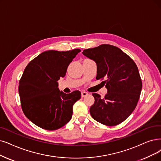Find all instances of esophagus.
<instances>
[{
	"label": "esophagus",
	"mask_w": 161,
	"mask_h": 161,
	"mask_svg": "<svg viewBox=\"0 0 161 161\" xmlns=\"http://www.w3.org/2000/svg\"><path fill=\"white\" fill-rule=\"evenodd\" d=\"M88 94V92H81V96H82V98L83 97H85V96H86Z\"/></svg>",
	"instance_id": "obj_1"
}]
</instances>
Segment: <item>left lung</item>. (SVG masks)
Listing matches in <instances>:
<instances>
[{"label": "left lung", "instance_id": "left-lung-1", "mask_svg": "<svg viewBox=\"0 0 161 161\" xmlns=\"http://www.w3.org/2000/svg\"><path fill=\"white\" fill-rule=\"evenodd\" d=\"M82 54L96 62V79H104L102 82L108 90L104 98L92 94L95 101L90 108L91 116L108 126L121 124L135 110L142 88L136 64L119 48L108 44L85 49Z\"/></svg>", "mask_w": 161, "mask_h": 161}]
</instances>
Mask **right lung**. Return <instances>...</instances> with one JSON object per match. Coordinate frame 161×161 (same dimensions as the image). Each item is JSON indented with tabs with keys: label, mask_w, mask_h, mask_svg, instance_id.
I'll list each match as a JSON object with an SVG mask.
<instances>
[{
	"label": "right lung",
	"mask_w": 161,
	"mask_h": 161,
	"mask_svg": "<svg viewBox=\"0 0 161 161\" xmlns=\"http://www.w3.org/2000/svg\"><path fill=\"white\" fill-rule=\"evenodd\" d=\"M79 52V49L44 51L24 70L18 86L22 111L42 129L58 130L72 118L73 104L80 98L81 93H64L59 90L57 81L65 76L69 64Z\"/></svg>",
	"instance_id": "add662e5"
}]
</instances>
